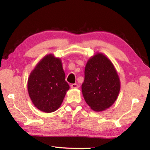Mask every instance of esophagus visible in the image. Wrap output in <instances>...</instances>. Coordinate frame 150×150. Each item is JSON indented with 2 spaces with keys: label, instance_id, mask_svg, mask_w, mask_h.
Masks as SVG:
<instances>
[{
  "label": "esophagus",
  "instance_id": "esophagus-1",
  "mask_svg": "<svg viewBox=\"0 0 150 150\" xmlns=\"http://www.w3.org/2000/svg\"><path fill=\"white\" fill-rule=\"evenodd\" d=\"M71 88H79V85L76 83H73V84L71 85Z\"/></svg>",
  "mask_w": 150,
  "mask_h": 150
}]
</instances>
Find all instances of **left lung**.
Wrapping results in <instances>:
<instances>
[{
  "mask_svg": "<svg viewBox=\"0 0 150 150\" xmlns=\"http://www.w3.org/2000/svg\"><path fill=\"white\" fill-rule=\"evenodd\" d=\"M81 89L86 103L95 112L109 108L117 99L120 78L113 63L105 54L97 52L88 59Z\"/></svg>",
  "mask_w": 150,
  "mask_h": 150,
  "instance_id": "left-lung-1",
  "label": "left lung"
}]
</instances>
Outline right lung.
Segmentation results:
<instances>
[{
	"mask_svg": "<svg viewBox=\"0 0 150 150\" xmlns=\"http://www.w3.org/2000/svg\"><path fill=\"white\" fill-rule=\"evenodd\" d=\"M27 87L33 105L38 110L47 113L57 110L69 89L61 58L53 54L45 55L30 73Z\"/></svg>",
	"mask_w": 150,
	"mask_h": 150,
	"instance_id": "1",
	"label": "right lung"
}]
</instances>
